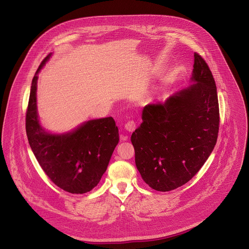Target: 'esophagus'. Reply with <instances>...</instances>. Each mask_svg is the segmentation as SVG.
I'll use <instances>...</instances> for the list:
<instances>
[{
	"label": "esophagus",
	"mask_w": 249,
	"mask_h": 249,
	"mask_svg": "<svg viewBox=\"0 0 249 249\" xmlns=\"http://www.w3.org/2000/svg\"><path fill=\"white\" fill-rule=\"evenodd\" d=\"M124 128H125V130L128 131V132H133V131L135 130V128H136V124H135L133 121H129V122H127V123L125 124Z\"/></svg>",
	"instance_id": "esophagus-1"
}]
</instances>
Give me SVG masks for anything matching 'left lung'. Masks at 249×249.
<instances>
[{"label":"left lung","mask_w":249,"mask_h":249,"mask_svg":"<svg viewBox=\"0 0 249 249\" xmlns=\"http://www.w3.org/2000/svg\"><path fill=\"white\" fill-rule=\"evenodd\" d=\"M192 84L164 103L143 107L142 123L131 135L135 164L153 190L169 192L186 184L204 165L216 142L219 111L213 74L194 54Z\"/></svg>","instance_id":"left-lung-1"}]
</instances>
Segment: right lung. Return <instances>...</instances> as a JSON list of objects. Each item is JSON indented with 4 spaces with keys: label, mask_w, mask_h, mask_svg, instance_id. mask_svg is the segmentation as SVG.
Instances as JSON below:
<instances>
[{
    "label": "right lung",
    "mask_w": 249,
    "mask_h": 249,
    "mask_svg": "<svg viewBox=\"0 0 249 249\" xmlns=\"http://www.w3.org/2000/svg\"><path fill=\"white\" fill-rule=\"evenodd\" d=\"M52 55L42 61L32 82L27 136L39 165L56 186L71 194H85L106 173L119 142V129L112 117L86 121L64 133H53L42 126L37 112V80Z\"/></svg>",
    "instance_id": "add662e5"
}]
</instances>
